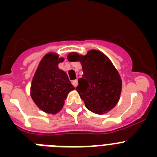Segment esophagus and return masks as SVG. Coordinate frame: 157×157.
<instances>
[{
    "mask_svg": "<svg viewBox=\"0 0 157 157\" xmlns=\"http://www.w3.org/2000/svg\"><path fill=\"white\" fill-rule=\"evenodd\" d=\"M72 84H73V86H74L75 87H77L78 84V80L77 79L73 80V81H72Z\"/></svg>",
    "mask_w": 157,
    "mask_h": 157,
    "instance_id": "1",
    "label": "esophagus"
}]
</instances>
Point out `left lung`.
Returning a JSON list of instances; mask_svg holds the SVG:
<instances>
[{
    "instance_id": "obj_1",
    "label": "left lung",
    "mask_w": 157,
    "mask_h": 157,
    "mask_svg": "<svg viewBox=\"0 0 157 157\" xmlns=\"http://www.w3.org/2000/svg\"><path fill=\"white\" fill-rule=\"evenodd\" d=\"M67 59L81 63L83 75L76 90L87 109L98 115L114 109L120 101L122 78L110 59L97 49L86 55L70 52Z\"/></svg>"
}]
</instances>
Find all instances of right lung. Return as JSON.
Segmentation results:
<instances>
[{
  "label": "right lung",
  "mask_w": 157,
  "mask_h": 157,
  "mask_svg": "<svg viewBox=\"0 0 157 157\" xmlns=\"http://www.w3.org/2000/svg\"><path fill=\"white\" fill-rule=\"evenodd\" d=\"M64 60L59 54L49 52L41 58L30 84V97L36 106L45 113L56 115L75 87L58 64Z\"/></svg>",
  "instance_id": "right-lung-1"
}]
</instances>
